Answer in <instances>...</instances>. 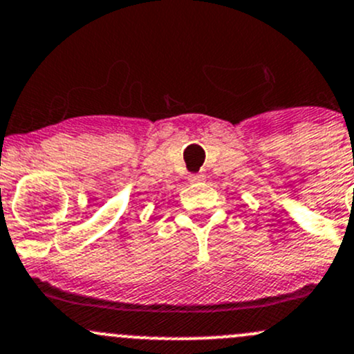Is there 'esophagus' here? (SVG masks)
Wrapping results in <instances>:
<instances>
[{
	"instance_id": "obj_1",
	"label": "esophagus",
	"mask_w": 354,
	"mask_h": 354,
	"mask_svg": "<svg viewBox=\"0 0 354 354\" xmlns=\"http://www.w3.org/2000/svg\"><path fill=\"white\" fill-rule=\"evenodd\" d=\"M203 180H205L203 174H189V183H200Z\"/></svg>"
}]
</instances>
